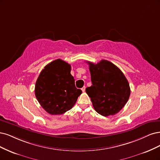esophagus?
Listing matches in <instances>:
<instances>
[{
    "label": "esophagus",
    "mask_w": 160,
    "mask_h": 160,
    "mask_svg": "<svg viewBox=\"0 0 160 160\" xmlns=\"http://www.w3.org/2000/svg\"><path fill=\"white\" fill-rule=\"evenodd\" d=\"M85 90H86V87H85V86H84V87L82 88V91L84 92H85Z\"/></svg>",
    "instance_id": "34e87169"
}]
</instances>
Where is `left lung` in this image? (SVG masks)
Instances as JSON below:
<instances>
[{"mask_svg":"<svg viewBox=\"0 0 160 160\" xmlns=\"http://www.w3.org/2000/svg\"><path fill=\"white\" fill-rule=\"evenodd\" d=\"M88 64L92 85L86 88V92L95 110L105 117L117 114L130 95L128 80L116 65L108 60H102L96 64L88 62Z\"/></svg>","mask_w":160,"mask_h":160,"instance_id":"1","label":"left lung"}]
</instances>
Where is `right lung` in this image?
Wrapping results in <instances>:
<instances>
[{"label":"right lung","mask_w":160,"mask_h":160,"mask_svg":"<svg viewBox=\"0 0 160 160\" xmlns=\"http://www.w3.org/2000/svg\"><path fill=\"white\" fill-rule=\"evenodd\" d=\"M70 71V64L61 59L55 60L44 67L36 82L35 96L51 115L70 110L82 94V90L75 86Z\"/></svg>","instance_id":"right-lung-1"}]
</instances>
